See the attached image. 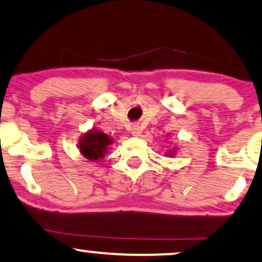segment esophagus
<instances>
[{
    "mask_svg": "<svg viewBox=\"0 0 262 262\" xmlns=\"http://www.w3.org/2000/svg\"><path fill=\"white\" fill-rule=\"evenodd\" d=\"M132 133H133V135H140L141 133V128L139 127V125L135 124L133 128H132Z\"/></svg>",
    "mask_w": 262,
    "mask_h": 262,
    "instance_id": "1",
    "label": "esophagus"
}]
</instances>
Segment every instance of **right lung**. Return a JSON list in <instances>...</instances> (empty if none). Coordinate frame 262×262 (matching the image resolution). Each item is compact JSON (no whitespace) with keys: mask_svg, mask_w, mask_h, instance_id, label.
<instances>
[{"mask_svg":"<svg viewBox=\"0 0 262 262\" xmlns=\"http://www.w3.org/2000/svg\"><path fill=\"white\" fill-rule=\"evenodd\" d=\"M111 143H112V140L106 133L92 130L83 135L82 139H81L80 151L85 155V158L96 161L103 158L107 146Z\"/></svg>","mask_w":262,"mask_h":262,"instance_id":"add662e5","label":"right lung"}]
</instances>
